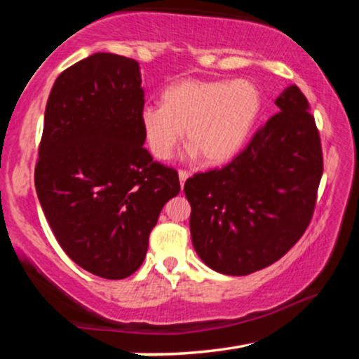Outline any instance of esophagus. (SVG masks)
<instances>
[{
	"label": "esophagus",
	"instance_id": "obj_1",
	"mask_svg": "<svg viewBox=\"0 0 359 359\" xmlns=\"http://www.w3.org/2000/svg\"><path fill=\"white\" fill-rule=\"evenodd\" d=\"M190 177V174H188L187 171H179V180H180V187L184 188V185H185V182H187V179Z\"/></svg>",
	"mask_w": 359,
	"mask_h": 359
}]
</instances>
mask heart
I'll return each mask as SVG.
<instances>
[{
	"mask_svg": "<svg viewBox=\"0 0 359 359\" xmlns=\"http://www.w3.org/2000/svg\"><path fill=\"white\" fill-rule=\"evenodd\" d=\"M259 112L261 93L252 81L185 79L169 85L161 104H145L139 121L145 144L158 160L174 155L185 131L190 156L220 165L244 147Z\"/></svg>",
	"mask_w": 359,
	"mask_h": 359,
	"instance_id": "1",
	"label": "heart"
}]
</instances>
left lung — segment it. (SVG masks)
<instances>
[{
  "mask_svg": "<svg viewBox=\"0 0 359 359\" xmlns=\"http://www.w3.org/2000/svg\"><path fill=\"white\" fill-rule=\"evenodd\" d=\"M276 106L278 114L229 165L185 182L194 250L224 276H248L276 263L313 214L323 174L318 130L296 85Z\"/></svg>",
  "mask_w": 359,
  "mask_h": 359,
  "instance_id": "left-lung-1",
  "label": "left lung"
}]
</instances>
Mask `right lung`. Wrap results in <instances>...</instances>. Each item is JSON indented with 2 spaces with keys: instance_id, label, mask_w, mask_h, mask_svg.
<instances>
[{
  "instance_id": "add662e5",
  "label": "right lung",
  "mask_w": 359,
  "mask_h": 359,
  "mask_svg": "<svg viewBox=\"0 0 359 359\" xmlns=\"http://www.w3.org/2000/svg\"><path fill=\"white\" fill-rule=\"evenodd\" d=\"M141 66L96 52L63 71L48 95L34 185L65 253L118 280L142 264L149 234L179 175L154 161L139 112Z\"/></svg>"
}]
</instances>
